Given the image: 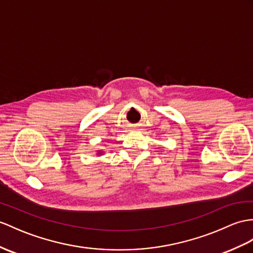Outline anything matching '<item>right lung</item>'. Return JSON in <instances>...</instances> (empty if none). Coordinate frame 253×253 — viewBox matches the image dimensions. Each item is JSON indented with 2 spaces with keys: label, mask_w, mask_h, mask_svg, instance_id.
I'll use <instances>...</instances> for the list:
<instances>
[{
  "label": "right lung",
  "mask_w": 253,
  "mask_h": 253,
  "mask_svg": "<svg viewBox=\"0 0 253 253\" xmlns=\"http://www.w3.org/2000/svg\"><path fill=\"white\" fill-rule=\"evenodd\" d=\"M101 153H102L101 151H98V155H101Z\"/></svg>",
  "instance_id": "1"
}]
</instances>
